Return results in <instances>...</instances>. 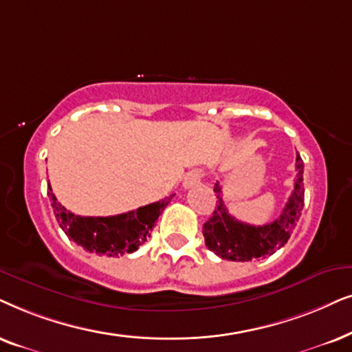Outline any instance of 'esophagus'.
<instances>
[{
	"label": "esophagus",
	"instance_id": "34e87169",
	"mask_svg": "<svg viewBox=\"0 0 352 352\" xmlns=\"http://www.w3.org/2000/svg\"><path fill=\"white\" fill-rule=\"evenodd\" d=\"M203 177H204L203 170H199V168H195V170H191L188 175H186V179L184 182V186H185V188H193V186L201 184Z\"/></svg>",
	"mask_w": 352,
	"mask_h": 352
}]
</instances>
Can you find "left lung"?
<instances>
[{
	"instance_id": "8db88e82",
	"label": "left lung",
	"mask_w": 352,
	"mask_h": 352,
	"mask_svg": "<svg viewBox=\"0 0 352 352\" xmlns=\"http://www.w3.org/2000/svg\"><path fill=\"white\" fill-rule=\"evenodd\" d=\"M296 172L293 193L283 212L274 222L257 225V227L240 222L228 214L223 204L222 186L217 182L214 186V191L217 193V204L212 217L203 225L206 246L222 259L248 262L272 256L287 245L304 208V164L299 154L296 156Z\"/></svg>"
}]
</instances>
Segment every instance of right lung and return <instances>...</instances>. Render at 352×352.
Returning a JSON list of instances; mask_svg holds the SVG:
<instances>
[{"mask_svg": "<svg viewBox=\"0 0 352 352\" xmlns=\"http://www.w3.org/2000/svg\"><path fill=\"white\" fill-rule=\"evenodd\" d=\"M48 188L56 220L65 235L83 250L107 257L124 256L127 252L137 251L140 245H143L151 235L159 214H162L164 208L173 198V195H170L157 203L109 217H82L60 206L50 185Z\"/></svg>", "mask_w": 352, "mask_h": 352, "instance_id": "1", "label": "right lung"}]
</instances>
